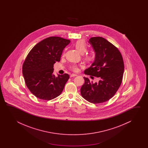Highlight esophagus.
I'll use <instances>...</instances> for the list:
<instances>
[{"mask_svg": "<svg viewBox=\"0 0 148 148\" xmlns=\"http://www.w3.org/2000/svg\"><path fill=\"white\" fill-rule=\"evenodd\" d=\"M77 75L73 73V74H71V75H70V77H75V76H77Z\"/></svg>", "mask_w": 148, "mask_h": 148, "instance_id": "esophagus-1", "label": "esophagus"}]
</instances>
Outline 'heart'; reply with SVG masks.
<instances>
[{
  "label": "heart",
  "mask_w": 148,
  "mask_h": 148,
  "mask_svg": "<svg viewBox=\"0 0 148 148\" xmlns=\"http://www.w3.org/2000/svg\"><path fill=\"white\" fill-rule=\"evenodd\" d=\"M75 48L81 53H84L87 50V46L86 43L83 40H79L77 41L75 44ZM64 54H63V56ZM85 58L87 61H92L94 58V55L92 53H86L85 54ZM69 69L73 71L77 72L78 71V66L76 64H71L69 66Z\"/></svg>",
  "instance_id": "1"
}]
</instances>
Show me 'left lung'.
Masks as SVG:
<instances>
[{
    "instance_id": "obj_1",
    "label": "left lung",
    "mask_w": 148,
    "mask_h": 148,
    "mask_svg": "<svg viewBox=\"0 0 148 148\" xmlns=\"http://www.w3.org/2000/svg\"><path fill=\"white\" fill-rule=\"evenodd\" d=\"M89 42L96 52L94 62L84 71L86 75L99 79L93 83L84 77V84L80 89L82 97L93 104H99L110 100L116 94L122 82L124 64L119 50L101 37L90 38Z\"/></svg>"
}]
</instances>
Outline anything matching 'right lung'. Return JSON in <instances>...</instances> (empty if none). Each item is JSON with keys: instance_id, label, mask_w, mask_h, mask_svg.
<instances>
[{"instance_id": "obj_1", "label": "right lung", "mask_w": 148, "mask_h": 148, "mask_svg": "<svg viewBox=\"0 0 148 148\" xmlns=\"http://www.w3.org/2000/svg\"><path fill=\"white\" fill-rule=\"evenodd\" d=\"M69 40L58 36L45 38L29 51L22 66L25 84L36 97L50 101L59 96L69 79L67 73L53 74V65L60 61L63 49Z\"/></svg>"}]
</instances>
